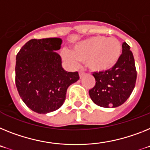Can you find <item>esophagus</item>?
<instances>
[{"mask_svg":"<svg viewBox=\"0 0 150 150\" xmlns=\"http://www.w3.org/2000/svg\"><path fill=\"white\" fill-rule=\"evenodd\" d=\"M84 75H85V73L82 72V71H79V77L82 78L84 76Z\"/></svg>","mask_w":150,"mask_h":150,"instance_id":"esophagus-1","label":"esophagus"}]
</instances>
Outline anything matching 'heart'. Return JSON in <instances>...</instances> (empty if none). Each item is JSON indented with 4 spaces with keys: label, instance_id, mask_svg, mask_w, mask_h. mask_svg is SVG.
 Segmentation results:
<instances>
[{
    "label": "heart",
    "instance_id": "obj_1",
    "mask_svg": "<svg viewBox=\"0 0 150 150\" xmlns=\"http://www.w3.org/2000/svg\"><path fill=\"white\" fill-rule=\"evenodd\" d=\"M121 44L117 39L94 36L83 40L71 51L63 50L62 57L73 65L85 62L93 72H103L114 67L121 55Z\"/></svg>",
    "mask_w": 150,
    "mask_h": 150
}]
</instances>
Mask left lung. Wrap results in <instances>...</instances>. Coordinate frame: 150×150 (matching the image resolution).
<instances>
[{"label":"left lung","mask_w":150,"mask_h":150,"mask_svg":"<svg viewBox=\"0 0 150 150\" xmlns=\"http://www.w3.org/2000/svg\"><path fill=\"white\" fill-rule=\"evenodd\" d=\"M130 47L122 44V54L111 69L93 74L96 84L89 91L91 99L102 108H117L129 98L137 80L135 62Z\"/></svg>","instance_id":"obj_1"}]
</instances>
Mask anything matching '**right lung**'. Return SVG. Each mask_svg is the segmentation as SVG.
Masks as SVG:
<instances>
[{"label":"right lung","mask_w":150,"mask_h":150,"mask_svg":"<svg viewBox=\"0 0 150 150\" xmlns=\"http://www.w3.org/2000/svg\"><path fill=\"white\" fill-rule=\"evenodd\" d=\"M61 38L30 40L16 57V86L23 101L38 114L55 111L63 104L67 89L79 79V73L62 68Z\"/></svg>","instance_id":"right-lung-1"}]
</instances>
